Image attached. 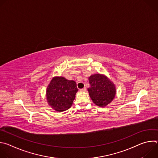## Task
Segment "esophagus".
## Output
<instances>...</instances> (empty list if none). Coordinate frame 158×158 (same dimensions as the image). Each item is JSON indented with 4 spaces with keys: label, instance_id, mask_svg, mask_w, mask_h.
<instances>
[{
    "label": "esophagus",
    "instance_id": "34e87169",
    "mask_svg": "<svg viewBox=\"0 0 158 158\" xmlns=\"http://www.w3.org/2000/svg\"><path fill=\"white\" fill-rule=\"evenodd\" d=\"M86 91V88H85V87H84V88L80 89V91H81V92H84V91Z\"/></svg>",
    "mask_w": 158,
    "mask_h": 158
}]
</instances>
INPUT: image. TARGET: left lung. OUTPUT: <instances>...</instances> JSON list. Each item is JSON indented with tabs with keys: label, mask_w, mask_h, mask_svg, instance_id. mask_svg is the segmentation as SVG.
I'll use <instances>...</instances> for the list:
<instances>
[{
	"label": "left lung",
	"mask_w": 158,
	"mask_h": 158,
	"mask_svg": "<svg viewBox=\"0 0 158 158\" xmlns=\"http://www.w3.org/2000/svg\"><path fill=\"white\" fill-rule=\"evenodd\" d=\"M89 96L97 106L104 107L114 98L115 85L107 77L99 74H94L89 77Z\"/></svg>",
	"instance_id": "8db88e82"
}]
</instances>
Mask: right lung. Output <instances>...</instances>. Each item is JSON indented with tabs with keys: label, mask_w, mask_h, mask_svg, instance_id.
Returning <instances> with one entry per match:
<instances>
[{
	"label": "right lung",
	"mask_w": 158,
	"mask_h": 158,
	"mask_svg": "<svg viewBox=\"0 0 158 158\" xmlns=\"http://www.w3.org/2000/svg\"><path fill=\"white\" fill-rule=\"evenodd\" d=\"M77 91L75 81L67 80L63 77H55L47 89L48 104L56 111L67 110L72 106Z\"/></svg>",
	"instance_id": "right-lung-1"
}]
</instances>
